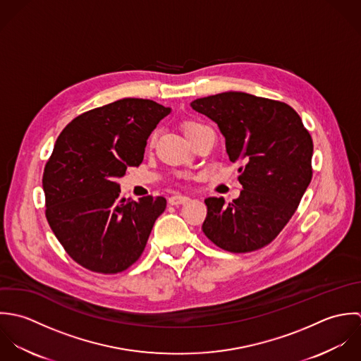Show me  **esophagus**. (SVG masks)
<instances>
[{
  "label": "esophagus",
  "mask_w": 361,
  "mask_h": 361,
  "mask_svg": "<svg viewBox=\"0 0 361 361\" xmlns=\"http://www.w3.org/2000/svg\"><path fill=\"white\" fill-rule=\"evenodd\" d=\"M188 201H190V198L185 197V195H173V197L169 198V204H170V205H174V207L183 205V204H185V202H188Z\"/></svg>",
  "instance_id": "obj_1"
}]
</instances>
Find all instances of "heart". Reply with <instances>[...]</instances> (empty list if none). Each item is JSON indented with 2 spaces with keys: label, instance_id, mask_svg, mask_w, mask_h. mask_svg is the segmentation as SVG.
<instances>
[{
  "label": "heart",
  "instance_id": "obj_1",
  "mask_svg": "<svg viewBox=\"0 0 361 361\" xmlns=\"http://www.w3.org/2000/svg\"><path fill=\"white\" fill-rule=\"evenodd\" d=\"M201 124H197V123H187L185 126H184V133H188V131H191V130H194V128H197V127H200Z\"/></svg>",
  "mask_w": 361,
  "mask_h": 361
}]
</instances>
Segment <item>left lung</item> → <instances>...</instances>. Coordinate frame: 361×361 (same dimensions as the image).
I'll list each match as a JSON object with an SVG mask.
<instances>
[{"mask_svg": "<svg viewBox=\"0 0 361 361\" xmlns=\"http://www.w3.org/2000/svg\"><path fill=\"white\" fill-rule=\"evenodd\" d=\"M191 107L215 121L230 161H241L243 191L224 205L207 198L205 235L228 252H251L274 241L294 215L312 178V140L283 102L244 92L201 97Z\"/></svg>", "mask_w": 361, "mask_h": 361, "instance_id": "1", "label": "left lung"}]
</instances>
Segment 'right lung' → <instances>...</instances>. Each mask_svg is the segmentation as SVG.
<instances>
[{
    "mask_svg": "<svg viewBox=\"0 0 361 361\" xmlns=\"http://www.w3.org/2000/svg\"><path fill=\"white\" fill-rule=\"evenodd\" d=\"M171 109L127 97L89 110L63 130L43 173L47 221L75 262L118 274L140 259L163 197H120L117 178L140 166L145 146Z\"/></svg>",
    "mask_w": 361,
    "mask_h": 361,
    "instance_id": "right-lung-1",
    "label": "right lung"
}]
</instances>
